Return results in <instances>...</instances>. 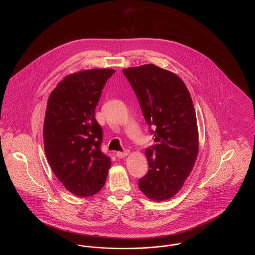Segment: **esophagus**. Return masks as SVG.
<instances>
[{"label": "esophagus", "instance_id": "obj_1", "mask_svg": "<svg viewBox=\"0 0 255 255\" xmlns=\"http://www.w3.org/2000/svg\"><path fill=\"white\" fill-rule=\"evenodd\" d=\"M128 154H129V150H124V151H122V152L120 151V152H117V157L118 158H124Z\"/></svg>", "mask_w": 255, "mask_h": 255}]
</instances>
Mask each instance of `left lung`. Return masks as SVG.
Here are the masks:
<instances>
[{
    "mask_svg": "<svg viewBox=\"0 0 255 255\" xmlns=\"http://www.w3.org/2000/svg\"><path fill=\"white\" fill-rule=\"evenodd\" d=\"M122 72L137 97L155 141L146 148L149 170L138 180V187L153 201L168 200L182 188L198 155L199 136L192 99L178 75L156 65L147 64Z\"/></svg>",
    "mask_w": 255,
    "mask_h": 255,
    "instance_id": "left-lung-1",
    "label": "left lung"
}]
</instances>
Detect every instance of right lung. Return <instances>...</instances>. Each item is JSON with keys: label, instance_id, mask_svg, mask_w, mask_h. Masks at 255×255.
Returning a JSON list of instances; mask_svg holds the SVG:
<instances>
[{"label": "right lung", "instance_id": "add662e5", "mask_svg": "<svg viewBox=\"0 0 255 255\" xmlns=\"http://www.w3.org/2000/svg\"><path fill=\"white\" fill-rule=\"evenodd\" d=\"M112 69H94L66 76L51 92L44 122L49 165L63 185L78 197L103 187L111 158L101 151L103 131L95 114Z\"/></svg>", "mask_w": 255, "mask_h": 255}]
</instances>
